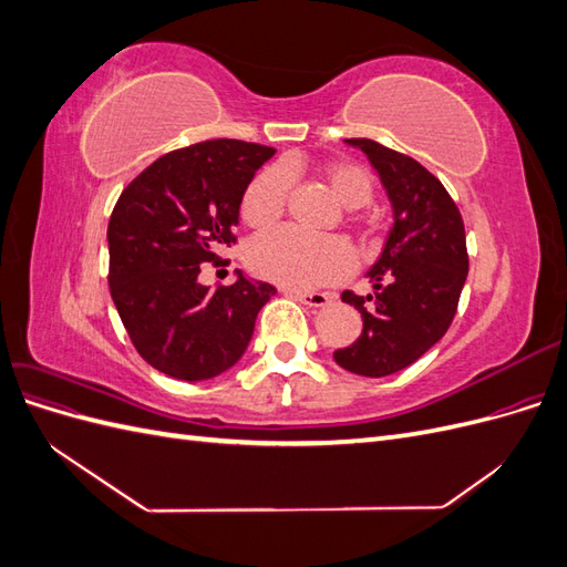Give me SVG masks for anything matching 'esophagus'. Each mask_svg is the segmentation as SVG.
<instances>
[{
    "mask_svg": "<svg viewBox=\"0 0 567 567\" xmlns=\"http://www.w3.org/2000/svg\"><path fill=\"white\" fill-rule=\"evenodd\" d=\"M288 296H293L296 300H300L307 307H326L331 302L329 293H312V290H286Z\"/></svg>",
    "mask_w": 567,
    "mask_h": 567,
    "instance_id": "34e87169",
    "label": "esophagus"
}]
</instances>
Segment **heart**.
<instances>
[{
	"instance_id": "b5f03b06",
	"label": "heart",
	"mask_w": 567,
	"mask_h": 567,
	"mask_svg": "<svg viewBox=\"0 0 567 567\" xmlns=\"http://www.w3.org/2000/svg\"><path fill=\"white\" fill-rule=\"evenodd\" d=\"M300 167L290 161L284 167L271 165L257 173L241 198V217L250 227H269L284 215L288 198V175ZM321 182L329 186L336 200L348 210L364 208L373 198V179L369 169L350 161H329L319 167ZM362 231L371 221L362 219ZM248 267L267 281L284 288H315L333 284L350 269V248L340 238L310 236L298 229L281 227L257 236L248 248Z\"/></svg>"
}]
</instances>
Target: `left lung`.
Wrapping results in <instances>:
<instances>
[{
    "label": "left lung",
    "instance_id": "obj_1",
    "mask_svg": "<svg viewBox=\"0 0 567 567\" xmlns=\"http://www.w3.org/2000/svg\"><path fill=\"white\" fill-rule=\"evenodd\" d=\"M362 148L392 203V229L367 277L371 296L342 293L362 315V333L333 359L357 375L383 379L414 364L447 333L468 277L466 229L442 182L414 158L373 140Z\"/></svg>",
    "mask_w": 567,
    "mask_h": 567
}]
</instances>
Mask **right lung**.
<instances>
[{"label": "right lung", "mask_w": 567, "mask_h": 567, "mask_svg": "<svg viewBox=\"0 0 567 567\" xmlns=\"http://www.w3.org/2000/svg\"><path fill=\"white\" fill-rule=\"evenodd\" d=\"M271 146L210 140L169 151L120 194L109 221V284L132 346L161 373L208 381L231 369L277 288L236 271L203 286V262L236 244L246 186Z\"/></svg>", "instance_id": "right-lung-1"}]
</instances>
